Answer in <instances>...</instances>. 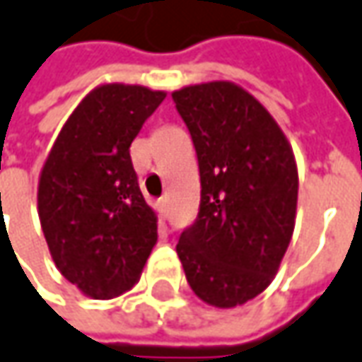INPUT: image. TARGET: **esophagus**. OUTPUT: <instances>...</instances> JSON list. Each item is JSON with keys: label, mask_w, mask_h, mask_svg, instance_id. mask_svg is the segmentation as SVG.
<instances>
[{"label": "esophagus", "mask_w": 362, "mask_h": 362, "mask_svg": "<svg viewBox=\"0 0 362 362\" xmlns=\"http://www.w3.org/2000/svg\"><path fill=\"white\" fill-rule=\"evenodd\" d=\"M156 212L160 218H166L168 216V198H160L156 202Z\"/></svg>", "instance_id": "1"}]
</instances>
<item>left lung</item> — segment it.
I'll list each match as a JSON object with an SVG mask.
<instances>
[{
	"label": "left lung",
	"instance_id": "1",
	"mask_svg": "<svg viewBox=\"0 0 362 362\" xmlns=\"http://www.w3.org/2000/svg\"><path fill=\"white\" fill-rule=\"evenodd\" d=\"M200 168V210L176 252L192 291L230 309L264 291L291 242L297 210L293 150L265 107L214 81L174 90Z\"/></svg>",
	"mask_w": 362,
	"mask_h": 362
}]
</instances>
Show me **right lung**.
<instances>
[{"mask_svg": "<svg viewBox=\"0 0 362 362\" xmlns=\"http://www.w3.org/2000/svg\"><path fill=\"white\" fill-rule=\"evenodd\" d=\"M166 93L103 85L81 100L47 156L37 208L57 269L93 299L134 287L158 240L130 144Z\"/></svg>", "mask_w": 362, "mask_h": 362, "instance_id": "1", "label": "right lung"}]
</instances>
